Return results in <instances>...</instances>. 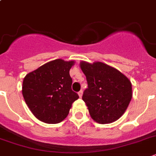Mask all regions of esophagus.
Returning a JSON list of instances; mask_svg holds the SVG:
<instances>
[{
	"label": "esophagus",
	"mask_w": 156,
	"mask_h": 156,
	"mask_svg": "<svg viewBox=\"0 0 156 156\" xmlns=\"http://www.w3.org/2000/svg\"><path fill=\"white\" fill-rule=\"evenodd\" d=\"M78 96H79L80 98H81V97H82V94H83V91H82V90H81V91H78Z\"/></svg>",
	"instance_id": "34e87169"
}]
</instances>
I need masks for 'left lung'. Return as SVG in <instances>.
Returning <instances> with one entry per match:
<instances>
[{
    "mask_svg": "<svg viewBox=\"0 0 156 156\" xmlns=\"http://www.w3.org/2000/svg\"><path fill=\"white\" fill-rule=\"evenodd\" d=\"M88 87L82 96L91 119L109 124L120 119L132 98V83L119 70L100 62L81 61Z\"/></svg>",
    "mask_w": 156,
    "mask_h": 156,
    "instance_id": "left-lung-1",
    "label": "left lung"
}]
</instances>
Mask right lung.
Returning <instances> with one entry per match:
<instances>
[{"label": "right lung", "instance_id": "right-lung-1", "mask_svg": "<svg viewBox=\"0 0 156 156\" xmlns=\"http://www.w3.org/2000/svg\"><path fill=\"white\" fill-rule=\"evenodd\" d=\"M75 61L56 59L39 67L24 78L22 94L32 114L48 124H57L68 116L79 97L71 90L69 75Z\"/></svg>", "mask_w": 156, "mask_h": 156}]
</instances>
